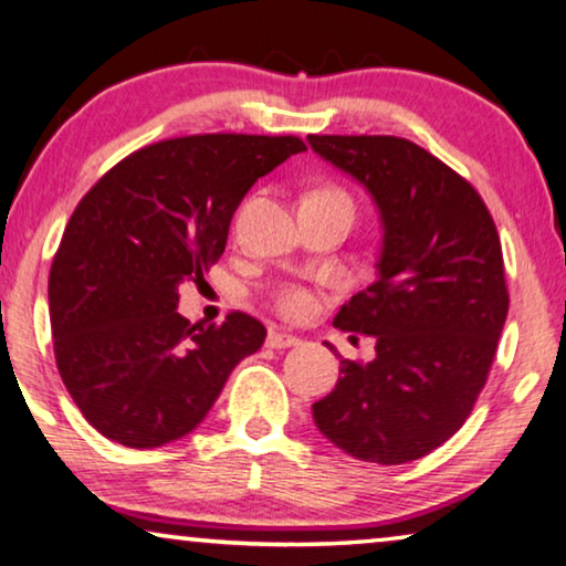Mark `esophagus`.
I'll use <instances>...</instances> for the list:
<instances>
[{
	"label": "esophagus",
	"mask_w": 566,
	"mask_h": 566,
	"mask_svg": "<svg viewBox=\"0 0 566 566\" xmlns=\"http://www.w3.org/2000/svg\"><path fill=\"white\" fill-rule=\"evenodd\" d=\"M266 345L272 347V349L294 347V345H300V337H294V335H286V332H269V337H266Z\"/></svg>",
	"instance_id": "obj_1"
}]
</instances>
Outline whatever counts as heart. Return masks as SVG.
<instances>
[{
    "label": "heart",
    "mask_w": 566,
    "mask_h": 566,
    "mask_svg": "<svg viewBox=\"0 0 566 566\" xmlns=\"http://www.w3.org/2000/svg\"><path fill=\"white\" fill-rule=\"evenodd\" d=\"M335 193V191H329ZM343 196V193H337ZM276 310L282 312L284 317L290 319H307L312 312L317 310V300L315 294H312L307 286H300V284H286L282 286L280 292H276Z\"/></svg>",
    "instance_id": "obj_1"
}]
</instances>
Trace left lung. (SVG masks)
<instances>
[{
    "instance_id": "1",
    "label": "left lung",
    "mask_w": 566,
    "mask_h": 566,
    "mask_svg": "<svg viewBox=\"0 0 566 566\" xmlns=\"http://www.w3.org/2000/svg\"><path fill=\"white\" fill-rule=\"evenodd\" d=\"M307 140L370 193L382 229L375 282L332 322L375 337V357L339 360L335 390L312 406V418L357 461L423 459L465 423L504 329L509 292L496 227L476 188L416 143Z\"/></svg>"
}]
</instances>
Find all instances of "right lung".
<instances>
[{
    "label": "right lung",
    "mask_w": 566,
    "mask_h": 566,
    "mask_svg": "<svg viewBox=\"0 0 566 566\" xmlns=\"http://www.w3.org/2000/svg\"><path fill=\"white\" fill-rule=\"evenodd\" d=\"M294 136H188L107 170L67 221L50 269L62 382L97 433L128 448L178 441L231 370L264 345L259 319L178 315V286L203 282L259 178L302 154Z\"/></svg>",
    "instance_id": "add662e5"
}]
</instances>
